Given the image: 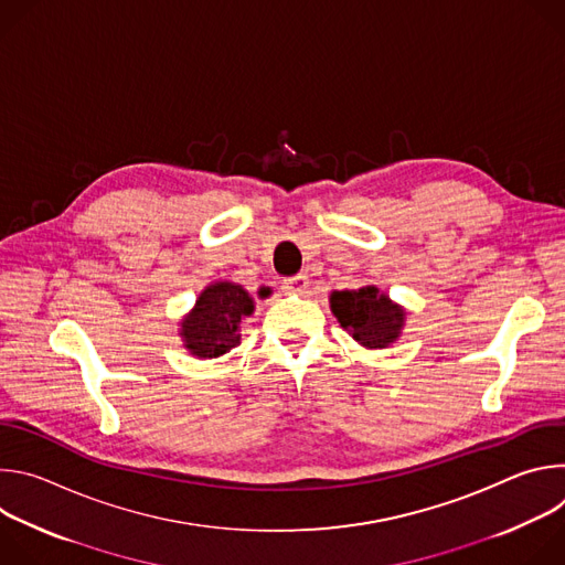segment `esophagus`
<instances>
[{
    "label": "esophagus",
    "mask_w": 565,
    "mask_h": 565,
    "mask_svg": "<svg viewBox=\"0 0 565 565\" xmlns=\"http://www.w3.org/2000/svg\"><path fill=\"white\" fill-rule=\"evenodd\" d=\"M284 290L290 295H303L308 290V277L306 275H295L284 281Z\"/></svg>",
    "instance_id": "1"
}]
</instances>
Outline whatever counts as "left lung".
Returning <instances> with one entry per match:
<instances>
[{
	"instance_id": "obj_1",
	"label": "left lung",
	"mask_w": 565,
	"mask_h": 565,
	"mask_svg": "<svg viewBox=\"0 0 565 565\" xmlns=\"http://www.w3.org/2000/svg\"><path fill=\"white\" fill-rule=\"evenodd\" d=\"M331 312L342 329L364 349H388L402 335L407 321L405 306L395 303L377 286L358 290H333L329 295Z\"/></svg>"
}]
</instances>
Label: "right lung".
<instances>
[{"instance_id": "right-lung-1", "label": "right lung", "mask_w": 565, "mask_h": 565, "mask_svg": "<svg viewBox=\"0 0 565 565\" xmlns=\"http://www.w3.org/2000/svg\"><path fill=\"white\" fill-rule=\"evenodd\" d=\"M257 295L266 299L273 290L262 286ZM253 312L255 297L241 284L227 279L207 284L199 292L194 308L181 319L179 338L183 340V349L199 360L225 355L241 344L244 321Z\"/></svg>"}]
</instances>
